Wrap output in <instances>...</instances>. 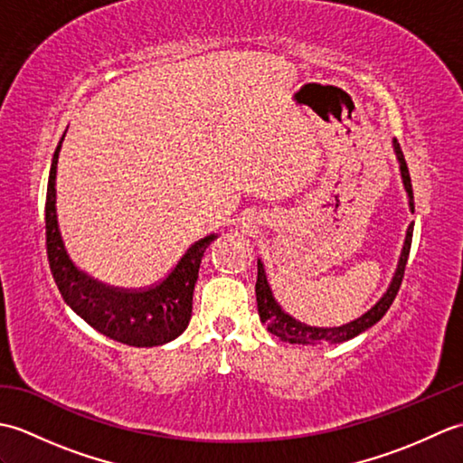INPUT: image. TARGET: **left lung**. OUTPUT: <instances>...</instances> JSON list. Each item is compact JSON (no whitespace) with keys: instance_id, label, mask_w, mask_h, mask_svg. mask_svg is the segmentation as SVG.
Masks as SVG:
<instances>
[{"instance_id":"8db88e82","label":"left lung","mask_w":463,"mask_h":463,"mask_svg":"<svg viewBox=\"0 0 463 463\" xmlns=\"http://www.w3.org/2000/svg\"><path fill=\"white\" fill-rule=\"evenodd\" d=\"M394 149H396L398 161H400L402 179H404L406 191L410 194V206H411V211H414V191H411L410 171H408V165H406V159H404V153H402L400 143L396 139H394ZM411 232H414V224H410V229H408L404 250H402L398 270L394 274V280H392L388 292L383 294L376 307L370 308L366 314H364V317H360L358 320H354L350 324H344V326H338V328H312V326H307V324H302L298 320H294L292 317H288V314L279 307V302L274 300V294H272L270 284L267 280V272H264L262 262L259 260L257 262V267H259L257 304H259L260 320L267 324L269 332L274 334V336H279L282 342L302 344V346H308V344H340V342H346L354 336H358L360 332L373 326V324H376L383 317V314L388 312V308L392 307V302H394L396 294L400 290L402 279H404L408 254H410V247H411Z\"/></svg>"}]
</instances>
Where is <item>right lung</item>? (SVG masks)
I'll use <instances>...</instances> for the list:
<instances>
[{"label": "right lung", "mask_w": 463, "mask_h": 463, "mask_svg": "<svg viewBox=\"0 0 463 463\" xmlns=\"http://www.w3.org/2000/svg\"><path fill=\"white\" fill-rule=\"evenodd\" d=\"M61 143L53 155L45 203L47 259L59 292L87 324L115 342L137 348L171 342L189 326L201 259L216 234L191 244L179 262L149 287L119 288L90 277L69 259L57 222L55 179Z\"/></svg>", "instance_id": "right-lung-1"}]
</instances>
